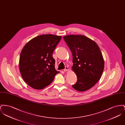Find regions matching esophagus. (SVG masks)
I'll return each instance as SVG.
<instances>
[{"instance_id":"1","label":"esophagus","mask_w":125,"mask_h":125,"mask_svg":"<svg viewBox=\"0 0 125 125\" xmlns=\"http://www.w3.org/2000/svg\"><path fill=\"white\" fill-rule=\"evenodd\" d=\"M68 70V67L67 66H65V68L64 69L63 71L64 72H66Z\"/></svg>"}]
</instances>
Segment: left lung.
<instances>
[{
    "label": "left lung",
    "instance_id": "8db88e82",
    "mask_svg": "<svg viewBox=\"0 0 125 125\" xmlns=\"http://www.w3.org/2000/svg\"><path fill=\"white\" fill-rule=\"evenodd\" d=\"M63 39L71 51L72 69L77 81L72 85L79 91L93 87L100 80L104 69V60L95 42L83 35H68Z\"/></svg>",
    "mask_w": 125,
    "mask_h": 125
}]
</instances>
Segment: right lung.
Returning <instances> with one entry per match:
<instances>
[{
	"mask_svg": "<svg viewBox=\"0 0 125 125\" xmlns=\"http://www.w3.org/2000/svg\"><path fill=\"white\" fill-rule=\"evenodd\" d=\"M61 38L51 34L40 35L31 39L22 49L19 69L24 81L32 88L43 89L59 73L55 68L52 54Z\"/></svg>",
	"mask_w": 125,
	"mask_h": 125,
	"instance_id": "1",
	"label": "right lung"
}]
</instances>
